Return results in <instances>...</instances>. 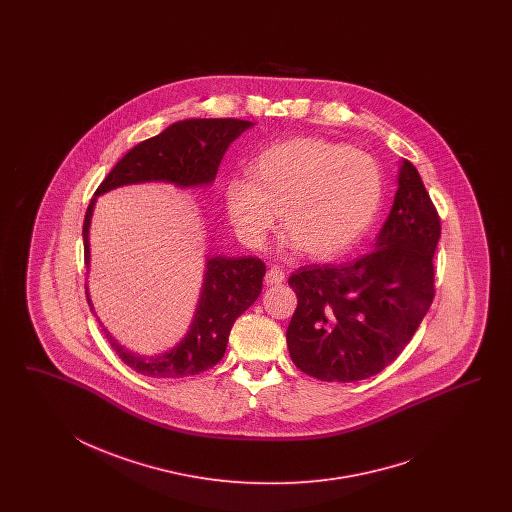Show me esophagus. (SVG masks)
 Wrapping results in <instances>:
<instances>
[{
  "mask_svg": "<svg viewBox=\"0 0 512 512\" xmlns=\"http://www.w3.org/2000/svg\"><path fill=\"white\" fill-rule=\"evenodd\" d=\"M285 281V272L279 270L278 266H272L268 268L266 276H264V283L266 285H281Z\"/></svg>",
  "mask_w": 512,
  "mask_h": 512,
  "instance_id": "esophagus-1",
  "label": "esophagus"
}]
</instances>
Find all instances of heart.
<instances>
[{"mask_svg": "<svg viewBox=\"0 0 512 512\" xmlns=\"http://www.w3.org/2000/svg\"><path fill=\"white\" fill-rule=\"evenodd\" d=\"M251 180L225 187L234 233L261 248L276 227L287 229L285 248L315 261L336 259L372 227L383 199V176L372 155L317 137H296L266 148Z\"/></svg>", "mask_w": 512, "mask_h": 512, "instance_id": "b5f03b06", "label": "heart"}]
</instances>
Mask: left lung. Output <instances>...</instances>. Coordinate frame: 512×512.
Here are the masks:
<instances>
[{
    "instance_id": "left-lung-1",
    "label": "left lung",
    "mask_w": 512,
    "mask_h": 512,
    "mask_svg": "<svg viewBox=\"0 0 512 512\" xmlns=\"http://www.w3.org/2000/svg\"><path fill=\"white\" fill-rule=\"evenodd\" d=\"M398 163V189L372 251L340 266H300L289 278L298 298L289 355L315 379L353 383L385 370L432 306L441 223L415 165Z\"/></svg>"
}]
</instances>
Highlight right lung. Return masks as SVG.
I'll return each mask as SVG.
<instances>
[{
    "mask_svg": "<svg viewBox=\"0 0 512 512\" xmlns=\"http://www.w3.org/2000/svg\"><path fill=\"white\" fill-rule=\"evenodd\" d=\"M253 122L234 118H191L169 125L152 139L131 148L97 187L84 217V261L90 270V227L97 197L135 184H172L180 189L208 187L216 180L219 163L231 142ZM266 268L257 257L206 255L201 293L184 338L154 357L127 351L103 326L112 349L125 364L142 375L176 379L206 372L225 355L234 321L263 291ZM86 296L93 311L90 289ZM93 315H97L93 311Z\"/></svg>",
    "mask_w": 512,
    "mask_h": 512,
    "instance_id": "obj_1",
    "label": "right lung"
}]
</instances>
